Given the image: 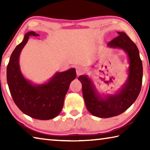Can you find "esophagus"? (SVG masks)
Masks as SVG:
<instances>
[{"label": "esophagus", "mask_w": 150, "mask_h": 150, "mask_svg": "<svg viewBox=\"0 0 150 150\" xmlns=\"http://www.w3.org/2000/svg\"><path fill=\"white\" fill-rule=\"evenodd\" d=\"M85 69L83 67H77V68H76V73H77V76L83 74V73H85Z\"/></svg>", "instance_id": "obj_1"}]
</instances>
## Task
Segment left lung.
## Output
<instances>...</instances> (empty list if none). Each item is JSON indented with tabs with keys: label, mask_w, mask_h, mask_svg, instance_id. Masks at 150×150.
Here are the masks:
<instances>
[{
	"label": "left lung",
	"mask_w": 150,
	"mask_h": 150,
	"mask_svg": "<svg viewBox=\"0 0 150 150\" xmlns=\"http://www.w3.org/2000/svg\"><path fill=\"white\" fill-rule=\"evenodd\" d=\"M118 34V36L108 42L107 46L122 50L128 55V75L122 87L113 95H101L87 75L78 77L82 84L86 107L96 117L106 118L123 113L135 102L141 90L143 67L139 50L125 32Z\"/></svg>",
	"instance_id": "obj_1"
}]
</instances>
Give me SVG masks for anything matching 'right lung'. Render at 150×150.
Returning a JSON list of instances; mask_svg holds the SVG:
<instances>
[{"label": "right lung", "mask_w": 150, "mask_h": 150, "mask_svg": "<svg viewBox=\"0 0 150 150\" xmlns=\"http://www.w3.org/2000/svg\"><path fill=\"white\" fill-rule=\"evenodd\" d=\"M30 36H39L35 32H27L24 40L15 48L7 66L6 77L14 102L25 115L38 120H50L61 112L69 85L76 78L75 68L56 72L41 85L26 79L20 71L19 57Z\"/></svg>", "instance_id": "obj_1"}]
</instances>
